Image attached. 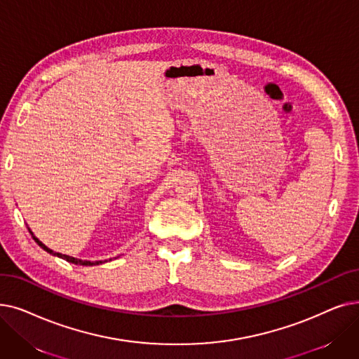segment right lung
<instances>
[{"label":"right lung","instance_id":"right-lung-1","mask_svg":"<svg viewBox=\"0 0 359 359\" xmlns=\"http://www.w3.org/2000/svg\"><path fill=\"white\" fill-rule=\"evenodd\" d=\"M29 229V227H27ZM29 231H30V235H32V238H34V241L43 249V251H46L48 254H51V255H54V257H58V258H63V259H66V261H69V262H72V264H79V266H100V264H102V262H107V261H83V259H77V258H74V257H69V255H63V254H60V252H54L53 249H50L48 246H45L35 235L32 233V230L29 229Z\"/></svg>","mask_w":359,"mask_h":359}]
</instances>
